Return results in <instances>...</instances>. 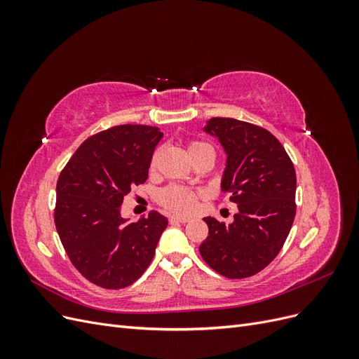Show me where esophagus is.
Instances as JSON below:
<instances>
[{"mask_svg": "<svg viewBox=\"0 0 359 359\" xmlns=\"http://www.w3.org/2000/svg\"><path fill=\"white\" fill-rule=\"evenodd\" d=\"M190 219L189 217H178V215H170L169 222L170 223H187Z\"/></svg>", "mask_w": 359, "mask_h": 359, "instance_id": "1", "label": "esophagus"}]
</instances>
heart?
<instances>
[{
  "mask_svg": "<svg viewBox=\"0 0 359 359\" xmlns=\"http://www.w3.org/2000/svg\"><path fill=\"white\" fill-rule=\"evenodd\" d=\"M205 147H210V145H206L203 142H190L189 153L193 154L194 151ZM156 161H157V154H154V157L151 158V168L156 166ZM198 196H199L198 191L182 187V186H177V184H172V186L161 189L157 193V201L161 206H165V208L169 210L170 212L189 214L196 208Z\"/></svg>",
  "mask_w": 359,
  "mask_h": 359,
  "instance_id": "obj_1",
  "label": "heart"
}]
</instances>
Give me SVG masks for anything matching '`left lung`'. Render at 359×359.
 Listing matches in <instances>:
<instances>
[{"label": "left lung", "mask_w": 359, "mask_h": 359, "mask_svg": "<svg viewBox=\"0 0 359 359\" xmlns=\"http://www.w3.org/2000/svg\"><path fill=\"white\" fill-rule=\"evenodd\" d=\"M203 132L226 153L222 191L238 205L226 224L205 217L203 260L227 278H245L268 266L283 247L295 219L297 173L286 149L268 130L233 118H211Z\"/></svg>", "instance_id": "8db88e82"}]
</instances>
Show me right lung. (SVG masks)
<instances>
[{
  "label": "right lung",
  "instance_id": "1",
  "mask_svg": "<svg viewBox=\"0 0 359 359\" xmlns=\"http://www.w3.org/2000/svg\"><path fill=\"white\" fill-rule=\"evenodd\" d=\"M163 133L151 126H115L88 137L60 173L53 219L74 268L104 289L127 287L145 273L168 219L151 211L121 217L133 186L144 184Z\"/></svg>",
  "mask_w": 359,
  "mask_h": 359
}]
</instances>
